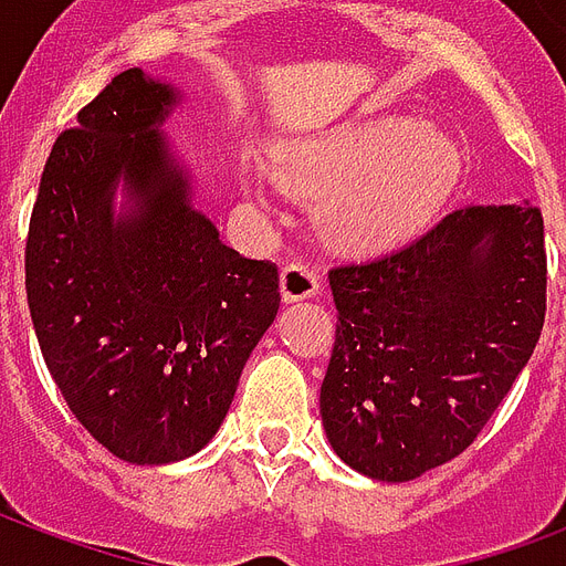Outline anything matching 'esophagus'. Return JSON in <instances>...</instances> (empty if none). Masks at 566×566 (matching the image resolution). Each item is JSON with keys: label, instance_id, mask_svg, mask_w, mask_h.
<instances>
[{"label": "esophagus", "instance_id": "obj_1", "mask_svg": "<svg viewBox=\"0 0 566 566\" xmlns=\"http://www.w3.org/2000/svg\"><path fill=\"white\" fill-rule=\"evenodd\" d=\"M279 284H282L284 302L308 300V296L319 293V273L314 266L302 264V261H291V264H284Z\"/></svg>", "mask_w": 566, "mask_h": 566}]
</instances>
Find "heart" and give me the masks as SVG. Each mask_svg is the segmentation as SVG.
<instances>
[{
  "mask_svg": "<svg viewBox=\"0 0 566 566\" xmlns=\"http://www.w3.org/2000/svg\"><path fill=\"white\" fill-rule=\"evenodd\" d=\"M291 190L323 199V229L346 249L394 247L447 205L461 153L426 119L390 114L293 144L275 158Z\"/></svg>",
  "mask_w": 566,
  "mask_h": 566,
  "instance_id": "1",
  "label": "heart"
}]
</instances>
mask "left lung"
I'll return each instance as SVG.
<instances>
[{
	"mask_svg": "<svg viewBox=\"0 0 566 566\" xmlns=\"http://www.w3.org/2000/svg\"><path fill=\"white\" fill-rule=\"evenodd\" d=\"M337 332L319 387L328 443L378 482L461 455L535 353L544 217L470 205L408 247L328 270Z\"/></svg>",
	"mask_w": 566,
	"mask_h": 566,
	"instance_id": "left-lung-1",
	"label": "left lung"
}]
</instances>
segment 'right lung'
<instances>
[{
    "label": "right lung",
    "mask_w": 566,
    "mask_h": 566,
    "mask_svg": "<svg viewBox=\"0 0 566 566\" xmlns=\"http://www.w3.org/2000/svg\"><path fill=\"white\" fill-rule=\"evenodd\" d=\"M172 84L126 70L61 132L25 240L40 353L70 411L128 464L217 434L279 311V270L220 240L161 135ZM127 208L113 213L118 181Z\"/></svg>",
    "instance_id": "obj_1"
}]
</instances>
